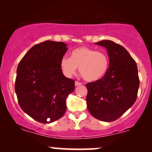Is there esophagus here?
Returning <instances> with one entry per match:
<instances>
[{"instance_id": "34e87169", "label": "esophagus", "mask_w": 152, "mask_h": 152, "mask_svg": "<svg viewBox=\"0 0 152 152\" xmlns=\"http://www.w3.org/2000/svg\"><path fill=\"white\" fill-rule=\"evenodd\" d=\"M81 85H82V83H81V82H77V81H76V82H75V86H76V87H77V86H79Z\"/></svg>"}]
</instances>
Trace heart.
Instances as JSON below:
<instances>
[{"label": "heart", "mask_w": 152, "mask_h": 152, "mask_svg": "<svg viewBox=\"0 0 152 152\" xmlns=\"http://www.w3.org/2000/svg\"><path fill=\"white\" fill-rule=\"evenodd\" d=\"M110 60L104 52L85 46L74 49L70 58L64 56L60 60V67L65 76H72L79 67L82 76L88 82L102 79L108 70Z\"/></svg>", "instance_id": "b5f03b06"}]
</instances>
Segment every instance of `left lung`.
<instances>
[{
    "label": "left lung",
    "mask_w": 152,
    "mask_h": 152,
    "mask_svg": "<svg viewBox=\"0 0 152 152\" xmlns=\"http://www.w3.org/2000/svg\"><path fill=\"white\" fill-rule=\"evenodd\" d=\"M96 45L107 50L110 65L100 80L86 85L87 109L102 121H114L130 108L137 99L140 81L135 61L121 45L111 40Z\"/></svg>",
    "instance_id": "1"
}]
</instances>
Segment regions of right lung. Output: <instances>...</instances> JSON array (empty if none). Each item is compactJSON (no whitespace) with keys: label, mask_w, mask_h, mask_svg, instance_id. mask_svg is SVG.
I'll use <instances>...</instances> for the list:
<instances>
[{"label":"right lung","mask_w":152,"mask_h":152,"mask_svg":"<svg viewBox=\"0 0 152 152\" xmlns=\"http://www.w3.org/2000/svg\"><path fill=\"white\" fill-rule=\"evenodd\" d=\"M67 50L64 42L45 41L31 48L18 66L15 89L20 107L42 124L64 115L67 96L74 90L75 81L60 67Z\"/></svg>","instance_id":"add662e5"}]
</instances>
